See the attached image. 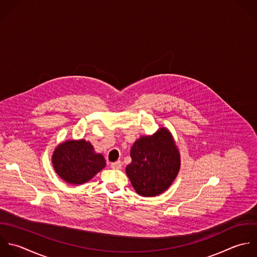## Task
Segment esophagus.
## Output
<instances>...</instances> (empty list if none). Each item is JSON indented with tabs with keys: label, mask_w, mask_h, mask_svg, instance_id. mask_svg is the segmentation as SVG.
Instances as JSON below:
<instances>
[{
	"label": "esophagus",
	"mask_w": 257,
	"mask_h": 257,
	"mask_svg": "<svg viewBox=\"0 0 257 257\" xmlns=\"http://www.w3.org/2000/svg\"><path fill=\"white\" fill-rule=\"evenodd\" d=\"M111 167H112L113 169H116V170H118V169H121V167H122V163H121L120 161H116V162H113V163H111Z\"/></svg>",
	"instance_id": "1"
}]
</instances>
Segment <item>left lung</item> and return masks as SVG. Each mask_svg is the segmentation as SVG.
<instances>
[{"label":"left lung","instance_id":"1","mask_svg":"<svg viewBox=\"0 0 257 257\" xmlns=\"http://www.w3.org/2000/svg\"><path fill=\"white\" fill-rule=\"evenodd\" d=\"M132 161L126 173L136 192L155 196L165 191L175 179L180 158L173 138L161 128L153 136L138 139L131 148Z\"/></svg>","mask_w":257,"mask_h":257}]
</instances>
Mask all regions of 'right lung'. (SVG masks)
Returning <instances> with one entry per match:
<instances>
[{
    "label": "right lung",
    "mask_w": 257,
    "mask_h": 257,
    "mask_svg": "<svg viewBox=\"0 0 257 257\" xmlns=\"http://www.w3.org/2000/svg\"><path fill=\"white\" fill-rule=\"evenodd\" d=\"M52 162L57 174L70 184L89 181L106 165L104 157L96 154L91 143L83 139L60 144L53 154Z\"/></svg>",
    "instance_id": "right-lung-1"
}]
</instances>
